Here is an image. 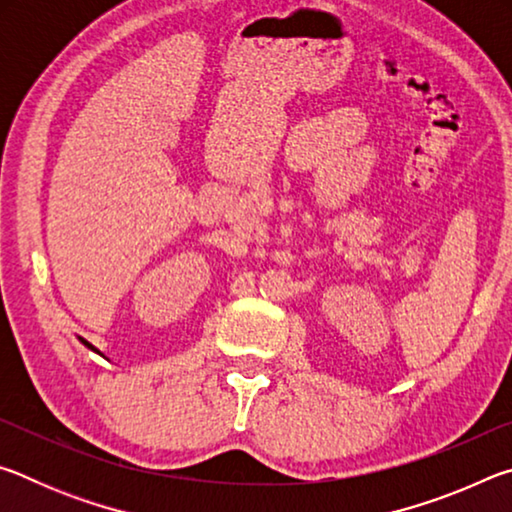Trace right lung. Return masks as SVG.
I'll use <instances>...</instances> for the list:
<instances>
[{"label": "right lung", "instance_id": "add662e5", "mask_svg": "<svg viewBox=\"0 0 512 512\" xmlns=\"http://www.w3.org/2000/svg\"><path fill=\"white\" fill-rule=\"evenodd\" d=\"M79 339H81V336H79ZM81 343H83V345H88V348H90L92 352H97V354H99V350H97V348H94V345H90V343H88V341H85V339H81Z\"/></svg>", "mask_w": 512, "mask_h": 512}]
</instances>
